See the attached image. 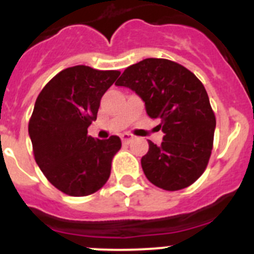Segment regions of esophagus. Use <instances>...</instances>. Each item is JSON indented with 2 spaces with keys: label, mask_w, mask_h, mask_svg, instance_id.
I'll return each instance as SVG.
<instances>
[{
  "label": "esophagus",
  "mask_w": 254,
  "mask_h": 254,
  "mask_svg": "<svg viewBox=\"0 0 254 254\" xmlns=\"http://www.w3.org/2000/svg\"><path fill=\"white\" fill-rule=\"evenodd\" d=\"M121 138H122V141L125 143H128V142H131L132 138H133V136H132V134H129V133H123L122 136H121Z\"/></svg>",
  "instance_id": "obj_1"
}]
</instances>
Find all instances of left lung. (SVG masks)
<instances>
[{
    "label": "left lung",
    "mask_w": 254,
    "mask_h": 254,
    "mask_svg": "<svg viewBox=\"0 0 254 254\" xmlns=\"http://www.w3.org/2000/svg\"><path fill=\"white\" fill-rule=\"evenodd\" d=\"M116 85L134 91L147 116L160 120L163 142L149 141L141 159L146 178L165 190L194 183L207 167L216 127L202 82L173 61L146 58L127 67Z\"/></svg>",
    "instance_id": "obj_1"
}]
</instances>
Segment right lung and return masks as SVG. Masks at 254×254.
<instances>
[{"instance_id":"obj_1","label":"right lung","mask_w":254,"mask_h":254,"mask_svg":"<svg viewBox=\"0 0 254 254\" xmlns=\"http://www.w3.org/2000/svg\"><path fill=\"white\" fill-rule=\"evenodd\" d=\"M120 71L73 66L61 71L38 95L29 136L38 167L52 185L68 196H87L111 176L118 136L99 140L87 134L100 99Z\"/></svg>"}]
</instances>
